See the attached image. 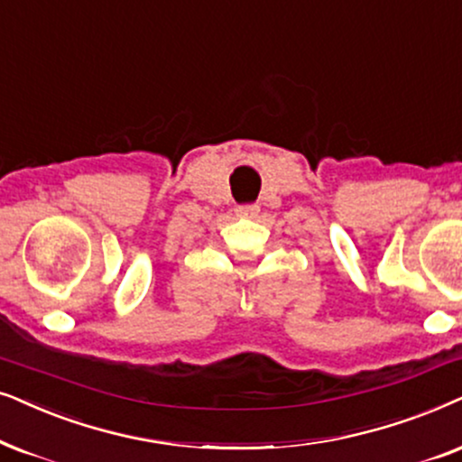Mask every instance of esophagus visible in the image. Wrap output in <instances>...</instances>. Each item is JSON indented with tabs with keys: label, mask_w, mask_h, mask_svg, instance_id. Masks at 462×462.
I'll return each mask as SVG.
<instances>
[{
	"label": "esophagus",
	"mask_w": 462,
	"mask_h": 462,
	"mask_svg": "<svg viewBox=\"0 0 462 462\" xmlns=\"http://www.w3.org/2000/svg\"><path fill=\"white\" fill-rule=\"evenodd\" d=\"M257 213H260V207L257 205H238L236 207L238 217H255Z\"/></svg>",
	"instance_id": "34e87169"
}]
</instances>
